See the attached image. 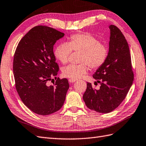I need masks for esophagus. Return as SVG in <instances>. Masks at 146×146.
Here are the masks:
<instances>
[{
	"label": "esophagus",
	"instance_id": "1",
	"mask_svg": "<svg viewBox=\"0 0 146 146\" xmlns=\"http://www.w3.org/2000/svg\"><path fill=\"white\" fill-rule=\"evenodd\" d=\"M76 81H77L76 79H72V78H69V82H70V83H73V82H75Z\"/></svg>",
	"mask_w": 146,
	"mask_h": 146
}]
</instances>
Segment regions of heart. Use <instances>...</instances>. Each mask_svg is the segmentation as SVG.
<instances>
[{
    "instance_id": "1",
    "label": "heart",
    "mask_w": 146,
    "mask_h": 146,
    "mask_svg": "<svg viewBox=\"0 0 146 146\" xmlns=\"http://www.w3.org/2000/svg\"><path fill=\"white\" fill-rule=\"evenodd\" d=\"M72 52H80L79 64H70L64 67L62 73L65 77L78 79L88 72V66L92 69L101 68L108 60V46L89 33L77 34L70 36L67 44L58 45L54 51L57 60L62 64L68 63Z\"/></svg>"
}]
</instances>
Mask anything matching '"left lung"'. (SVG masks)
Returning a JSON list of instances; mask_svg holds the SVG:
<instances>
[{"mask_svg":"<svg viewBox=\"0 0 146 146\" xmlns=\"http://www.w3.org/2000/svg\"><path fill=\"white\" fill-rule=\"evenodd\" d=\"M111 36L108 60L93 74L101 84L96 90L87 82L83 96L86 107L100 113L113 111L124 100L134 79L131 55L123 34L114 25L109 26Z\"/></svg>","mask_w":146,"mask_h":146,"instance_id":"obj_1","label":"left lung"}]
</instances>
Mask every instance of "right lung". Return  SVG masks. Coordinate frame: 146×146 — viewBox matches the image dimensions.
<instances>
[{"instance_id":"1","label":"right lung","mask_w":146,"mask_h":146,"mask_svg":"<svg viewBox=\"0 0 146 146\" xmlns=\"http://www.w3.org/2000/svg\"><path fill=\"white\" fill-rule=\"evenodd\" d=\"M64 34L45 26L34 27L15 50L13 69L16 90L33 112L50 115L63 106L69 88L67 78L56 77L60 70L53 53V45ZM56 80L53 86L48 82Z\"/></svg>"}]
</instances>
